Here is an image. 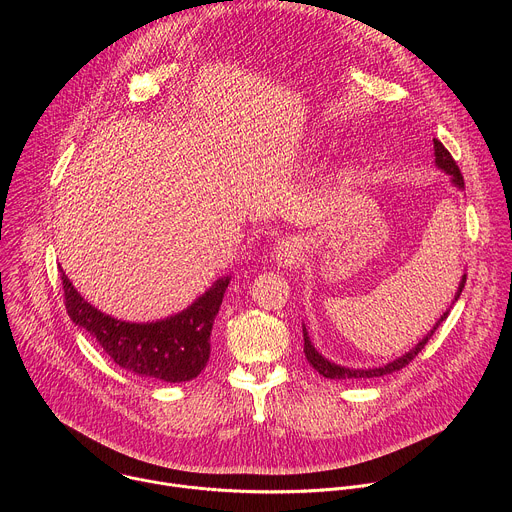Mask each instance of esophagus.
I'll list each match as a JSON object with an SVG mask.
<instances>
[{
	"label": "esophagus",
	"mask_w": 512,
	"mask_h": 512,
	"mask_svg": "<svg viewBox=\"0 0 512 512\" xmlns=\"http://www.w3.org/2000/svg\"><path fill=\"white\" fill-rule=\"evenodd\" d=\"M300 255H302V247H300L298 239H285L273 251V257L283 263H296L300 259Z\"/></svg>",
	"instance_id": "esophagus-1"
}]
</instances>
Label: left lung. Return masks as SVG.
<instances>
[{
  "instance_id": "1",
  "label": "left lung",
  "mask_w": 512,
  "mask_h": 512,
  "mask_svg": "<svg viewBox=\"0 0 512 512\" xmlns=\"http://www.w3.org/2000/svg\"><path fill=\"white\" fill-rule=\"evenodd\" d=\"M433 154H435V166L440 168V170H444L448 176H452V182L462 190V188H464L462 172H460V168H458V164L454 162L452 154L444 148V143H442L440 139H433ZM464 283H466V273L462 275V281H460L458 291H456V296H454L456 302H458V298H460V294H462ZM446 318H448V312H444V316L435 322V326L417 342L415 348H411V350L405 352L403 356H399V358H395L393 362H387V364H383V367H377V369H346V367H340V364L330 362L328 358H324V356L314 348V344H312V340H310V336H308V330H306V326L302 324V328H304V352H306V358H308V362L312 364V367H314L322 377H326V379H373V377H383V375H391V373H395V371H401V369L405 367V364H409V362L421 352V348L427 344V340L433 336V332L437 330V326H440Z\"/></svg>"
}]
</instances>
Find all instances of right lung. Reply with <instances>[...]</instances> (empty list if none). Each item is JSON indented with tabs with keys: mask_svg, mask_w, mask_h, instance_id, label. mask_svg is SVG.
Segmentation results:
<instances>
[{
	"mask_svg": "<svg viewBox=\"0 0 512 512\" xmlns=\"http://www.w3.org/2000/svg\"><path fill=\"white\" fill-rule=\"evenodd\" d=\"M66 312L79 328L97 338L121 369L162 383L192 381L206 367L210 332L231 277H221L186 310L158 322H123L91 306L60 267Z\"/></svg>",
	"mask_w": 512,
	"mask_h": 512,
	"instance_id": "obj_1",
	"label": "right lung"
}]
</instances>
